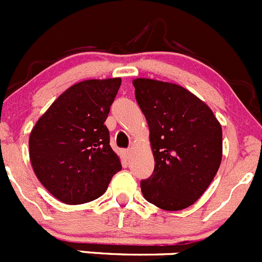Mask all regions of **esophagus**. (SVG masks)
I'll return each mask as SVG.
<instances>
[{
	"mask_svg": "<svg viewBox=\"0 0 262 262\" xmlns=\"http://www.w3.org/2000/svg\"><path fill=\"white\" fill-rule=\"evenodd\" d=\"M132 155V149H123L121 150V156H123V158H125V160H128L129 157H130Z\"/></svg>",
	"mask_w": 262,
	"mask_h": 262,
	"instance_id": "1",
	"label": "esophagus"
}]
</instances>
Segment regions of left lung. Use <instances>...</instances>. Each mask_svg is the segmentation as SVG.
I'll return each mask as SVG.
<instances>
[{
	"mask_svg": "<svg viewBox=\"0 0 262 262\" xmlns=\"http://www.w3.org/2000/svg\"><path fill=\"white\" fill-rule=\"evenodd\" d=\"M133 84L156 162L141 181L142 194L161 209H185L204 194L221 166V124L205 102L179 84L149 78Z\"/></svg>",
	"mask_w": 262,
	"mask_h": 262,
	"instance_id": "obj_1",
	"label": "left lung"
}]
</instances>
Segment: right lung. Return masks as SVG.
Returning <instances> with one entry per match:
<instances>
[{"instance_id": "obj_1", "label": "right lung", "mask_w": 262, "mask_h": 262, "mask_svg": "<svg viewBox=\"0 0 262 262\" xmlns=\"http://www.w3.org/2000/svg\"><path fill=\"white\" fill-rule=\"evenodd\" d=\"M121 78L87 80L66 90L36 121L29 153L36 178L62 203L101 196L121 163L105 120Z\"/></svg>"}]
</instances>
